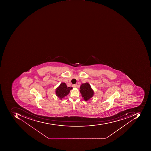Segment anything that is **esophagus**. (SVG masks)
I'll return each mask as SVG.
<instances>
[{"label":"esophagus","mask_w":151,"mask_h":151,"mask_svg":"<svg viewBox=\"0 0 151 151\" xmlns=\"http://www.w3.org/2000/svg\"><path fill=\"white\" fill-rule=\"evenodd\" d=\"M77 84H73V88H76V87H77Z\"/></svg>","instance_id":"34e87169"}]
</instances>
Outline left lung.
<instances>
[{
  "label": "left lung",
  "instance_id": "left-lung-1",
  "mask_svg": "<svg viewBox=\"0 0 151 151\" xmlns=\"http://www.w3.org/2000/svg\"><path fill=\"white\" fill-rule=\"evenodd\" d=\"M80 93L84 100L88 101L93 98L94 94L93 90L92 88L89 83H82L80 87Z\"/></svg>",
  "mask_w": 151,
  "mask_h": 151
}]
</instances>
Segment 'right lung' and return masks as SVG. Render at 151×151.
<instances>
[{
  "instance_id": "1",
  "label": "right lung",
  "mask_w": 151,
  "mask_h": 151,
  "mask_svg": "<svg viewBox=\"0 0 151 151\" xmlns=\"http://www.w3.org/2000/svg\"><path fill=\"white\" fill-rule=\"evenodd\" d=\"M72 89V87H67L65 83H62L56 89V95L60 99L62 100L69 93Z\"/></svg>"
}]
</instances>
